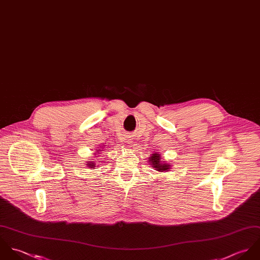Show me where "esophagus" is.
Wrapping results in <instances>:
<instances>
[{
    "mask_svg": "<svg viewBox=\"0 0 260 260\" xmlns=\"http://www.w3.org/2000/svg\"><path fill=\"white\" fill-rule=\"evenodd\" d=\"M127 138H128V139H126V140H127V143H128V144H133V139H134V138H133V137H127Z\"/></svg>",
    "mask_w": 260,
    "mask_h": 260,
    "instance_id": "esophagus-1",
    "label": "esophagus"
}]
</instances>
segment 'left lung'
<instances>
[{
	"instance_id": "8db88e82",
	"label": "left lung",
	"mask_w": 260,
	"mask_h": 260,
	"mask_svg": "<svg viewBox=\"0 0 260 260\" xmlns=\"http://www.w3.org/2000/svg\"><path fill=\"white\" fill-rule=\"evenodd\" d=\"M149 160H151L153 167L158 172H164V171H169L170 170V165L165 164L164 161H160V156L157 153L153 154V156L149 158Z\"/></svg>"
}]
</instances>
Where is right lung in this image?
<instances>
[{"instance_id":"add662e5","label":"right lung","mask_w":260,"mask_h":260,"mask_svg":"<svg viewBox=\"0 0 260 260\" xmlns=\"http://www.w3.org/2000/svg\"><path fill=\"white\" fill-rule=\"evenodd\" d=\"M98 151V150H96ZM101 152H103V150H100ZM99 152V151H98ZM99 154V153H98ZM87 166L89 167V168H92V169H94L96 166H95V164H94V160H91V161H88V164H87Z\"/></svg>"}]
</instances>
